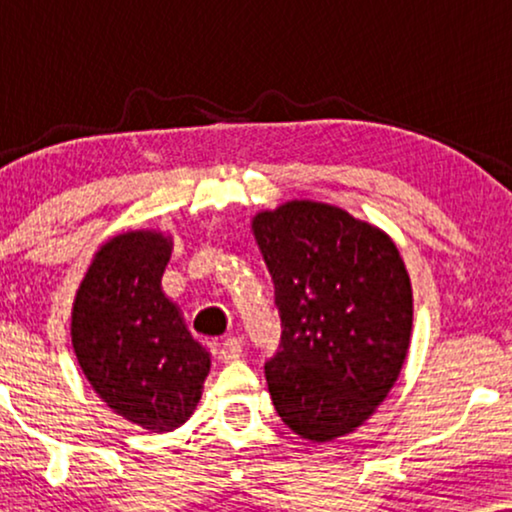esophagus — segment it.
Masks as SVG:
<instances>
[{
	"mask_svg": "<svg viewBox=\"0 0 512 512\" xmlns=\"http://www.w3.org/2000/svg\"><path fill=\"white\" fill-rule=\"evenodd\" d=\"M242 354H244V345H242V340H237V338H228L219 345V359L223 363L237 361Z\"/></svg>",
	"mask_w": 512,
	"mask_h": 512,
	"instance_id": "obj_1",
	"label": "esophagus"
}]
</instances>
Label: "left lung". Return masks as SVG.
<instances>
[{"instance_id":"left-lung-1","label":"left lung","mask_w":512,"mask_h":512,"mask_svg":"<svg viewBox=\"0 0 512 512\" xmlns=\"http://www.w3.org/2000/svg\"><path fill=\"white\" fill-rule=\"evenodd\" d=\"M251 230L282 319V342L265 361L277 415L312 443L352 433L387 398L408 356L403 258L384 230L324 202L265 209Z\"/></svg>"}]
</instances>
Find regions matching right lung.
Here are the masks:
<instances>
[{
	"label": "right lung",
	"mask_w": 512,
	"mask_h": 512,
	"mask_svg": "<svg viewBox=\"0 0 512 512\" xmlns=\"http://www.w3.org/2000/svg\"><path fill=\"white\" fill-rule=\"evenodd\" d=\"M170 254L172 237L158 230L111 237L72 307L74 354L90 387L151 433L174 431L193 415L212 366L160 286Z\"/></svg>",
	"instance_id": "add662e5"
}]
</instances>
